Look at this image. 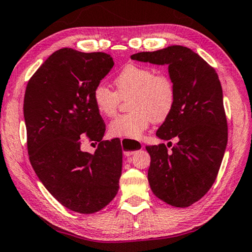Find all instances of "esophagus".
Returning a JSON list of instances; mask_svg holds the SVG:
<instances>
[{
    "instance_id": "esophagus-1",
    "label": "esophagus",
    "mask_w": 252,
    "mask_h": 252,
    "mask_svg": "<svg viewBox=\"0 0 252 252\" xmlns=\"http://www.w3.org/2000/svg\"><path fill=\"white\" fill-rule=\"evenodd\" d=\"M121 143L123 148V153H125L126 156H132L133 154H135L139 150H141L143 148V145L141 142L129 140V139H122Z\"/></svg>"
}]
</instances>
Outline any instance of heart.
I'll list each match as a JSON object with an SVG mask.
<instances>
[{
    "instance_id": "obj_1",
    "label": "heart",
    "mask_w": 252,
    "mask_h": 252,
    "mask_svg": "<svg viewBox=\"0 0 252 252\" xmlns=\"http://www.w3.org/2000/svg\"><path fill=\"white\" fill-rule=\"evenodd\" d=\"M115 92L97 85L93 102L99 114L113 117L121 98H127V112L118 115L109 125L114 137L139 139L149 123H160L169 118L176 103V87L167 74H156L146 66L129 63L113 79Z\"/></svg>"
}]
</instances>
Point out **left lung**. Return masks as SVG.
I'll return each mask as SVG.
<instances>
[{
	"label": "left lung",
	"instance_id": "1",
	"mask_svg": "<svg viewBox=\"0 0 252 252\" xmlns=\"http://www.w3.org/2000/svg\"><path fill=\"white\" fill-rule=\"evenodd\" d=\"M131 59L168 65L176 87L174 110L156 135L177 138L170 150L160 143L147 146L151 161L148 181L153 193L167 204L187 207L201 199L217 179L227 142L222 86L217 71L183 46L131 56Z\"/></svg>",
	"mask_w": 252,
	"mask_h": 252
}]
</instances>
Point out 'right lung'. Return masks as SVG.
<instances>
[{
	"label": "right lung",
	"instance_id": "1",
	"mask_svg": "<svg viewBox=\"0 0 252 252\" xmlns=\"http://www.w3.org/2000/svg\"><path fill=\"white\" fill-rule=\"evenodd\" d=\"M114 65L105 53L63 48L49 56L28 83L23 115L31 166L48 191L82 214L102 210L115 197L122 171L118 139L102 140L105 123L93 92ZM99 142L94 154L80 149Z\"/></svg>",
	"mask_w": 252,
	"mask_h": 252
}]
</instances>
